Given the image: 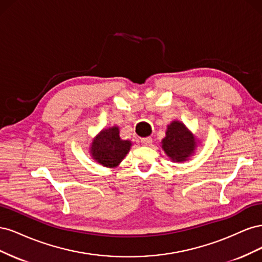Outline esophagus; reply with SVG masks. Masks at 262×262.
<instances>
[{
	"mask_svg": "<svg viewBox=\"0 0 262 262\" xmlns=\"http://www.w3.org/2000/svg\"><path fill=\"white\" fill-rule=\"evenodd\" d=\"M141 143L143 144V145H145V146H148V145H150V144L153 143V140H152V138H149V137L143 138V139H141Z\"/></svg>",
	"mask_w": 262,
	"mask_h": 262,
	"instance_id": "1",
	"label": "esophagus"
}]
</instances>
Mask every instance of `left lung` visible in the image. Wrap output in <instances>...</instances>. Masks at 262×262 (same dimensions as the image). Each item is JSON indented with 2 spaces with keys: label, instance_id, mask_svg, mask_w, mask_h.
Listing matches in <instances>:
<instances>
[{
  "label": "left lung",
  "instance_id": "left-lung-1",
  "mask_svg": "<svg viewBox=\"0 0 262 262\" xmlns=\"http://www.w3.org/2000/svg\"><path fill=\"white\" fill-rule=\"evenodd\" d=\"M161 143L165 154L171 162L182 163L194 154L199 139L187 128L184 122L173 120L167 125L166 137Z\"/></svg>",
  "mask_w": 262,
  "mask_h": 262
}]
</instances>
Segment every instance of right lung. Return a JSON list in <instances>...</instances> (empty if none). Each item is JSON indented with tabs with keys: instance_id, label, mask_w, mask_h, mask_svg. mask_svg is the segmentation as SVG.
Here are the masks:
<instances>
[{
	"instance_id": "right-lung-1",
	"label": "right lung",
	"mask_w": 262,
	"mask_h": 262,
	"mask_svg": "<svg viewBox=\"0 0 262 262\" xmlns=\"http://www.w3.org/2000/svg\"><path fill=\"white\" fill-rule=\"evenodd\" d=\"M119 133V126L114 125L102 129L93 139L90 154L95 162L108 168H116L122 162L132 143L130 140H122Z\"/></svg>"
}]
</instances>
